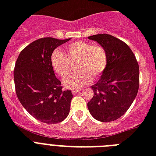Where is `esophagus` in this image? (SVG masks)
<instances>
[{"label":"esophagus","instance_id":"obj_1","mask_svg":"<svg viewBox=\"0 0 156 156\" xmlns=\"http://www.w3.org/2000/svg\"><path fill=\"white\" fill-rule=\"evenodd\" d=\"M80 89H72V94H76V93H78V92H80Z\"/></svg>","mask_w":156,"mask_h":156}]
</instances>
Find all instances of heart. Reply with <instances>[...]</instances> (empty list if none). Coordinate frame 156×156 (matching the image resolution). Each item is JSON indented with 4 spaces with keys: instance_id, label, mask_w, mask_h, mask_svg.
<instances>
[{
    "instance_id": "b5f03b06",
    "label": "heart",
    "mask_w": 156,
    "mask_h": 156,
    "mask_svg": "<svg viewBox=\"0 0 156 156\" xmlns=\"http://www.w3.org/2000/svg\"><path fill=\"white\" fill-rule=\"evenodd\" d=\"M67 55L59 49H54L50 62L54 72L65 77L70 71V62L77 61L78 71L63 79V84L68 89H76L86 85L92 78L96 79L103 74L108 64V54L102 44L77 41L66 46Z\"/></svg>"
}]
</instances>
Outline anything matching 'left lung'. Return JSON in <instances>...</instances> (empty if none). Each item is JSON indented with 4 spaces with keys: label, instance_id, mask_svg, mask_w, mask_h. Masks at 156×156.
I'll return each mask as SVG.
<instances>
[{
    "label": "left lung",
    "instance_id": "8db88e82",
    "mask_svg": "<svg viewBox=\"0 0 156 156\" xmlns=\"http://www.w3.org/2000/svg\"><path fill=\"white\" fill-rule=\"evenodd\" d=\"M89 39L106 48L108 64L99 80L92 86L94 97L88 108L94 118L110 122L127 112L139 88V66L129 45L112 35L98 34Z\"/></svg>",
    "mask_w": 156,
    "mask_h": 156
}]
</instances>
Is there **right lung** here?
<instances>
[{
	"label": "right lung",
	"mask_w": 156,
	"mask_h": 156,
	"mask_svg": "<svg viewBox=\"0 0 156 156\" xmlns=\"http://www.w3.org/2000/svg\"><path fill=\"white\" fill-rule=\"evenodd\" d=\"M69 40L43 37L25 47L17 58V97L29 114L43 123L57 124L69 114L73 95L71 90H62L50 62L52 52Z\"/></svg>",
	"instance_id": "1"
}]
</instances>
